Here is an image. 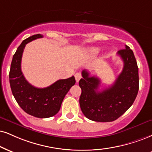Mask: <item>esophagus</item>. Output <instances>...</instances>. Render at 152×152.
Segmentation results:
<instances>
[{"mask_svg":"<svg viewBox=\"0 0 152 152\" xmlns=\"http://www.w3.org/2000/svg\"><path fill=\"white\" fill-rule=\"evenodd\" d=\"M75 80H76V82H78L80 81V80L82 78V75L80 72H77L75 73Z\"/></svg>","mask_w":152,"mask_h":152,"instance_id":"1","label":"esophagus"}]
</instances>
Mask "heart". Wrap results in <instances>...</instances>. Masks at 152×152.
Returning a JSON list of instances; mask_svg holds the SVG:
<instances>
[{"label":"heart","mask_w":152,"mask_h":152,"mask_svg":"<svg viewBox=\"0 0 152 152\" xmlns=\"http://www.w3.org/2000/svg\"><path fill=\"white\" fill-rule=\"evenodd\" d=\"M101 48L98 47H93L89 48L87 50V53L89 56H91V57H94L96 56L97 54H98L99 52H100Z\"/></svg>","instance_id":"1"}]
</instances>
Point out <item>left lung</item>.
Wrapping results in <instances>:
<instances>
[{"label":"left lung","instance_id":"left-lung-1","mask_svg":"<svg viewBox=\"0 0 152 152\" xmlns=\"http://www.w3.org/2000/svg\"><path fill=\"white\" fill-rule=\"evenodd\" d=\"M118 55L123 61V68L115 82L99 91L100 80L90 77L87 70L82 72L79 85L81 110L88 119L96 122L115 121L132 106L139 90V74L133 51L128 46Z\"/></svg>","mask_w":152,"mask_h":152}]
</instances>
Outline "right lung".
<instances>
[{
	"label": "right lung",
	"instance_id": "1",
	"mask_svg": "<svg viewBox=\"0 0 152 152\" xmlns=\"http://www.w3.org/2000/svg\"><path fill=\"white\" fill-rule=\"evenodd\" d=\"M35 34L22 42L13 56L9 73L12 93L19 106L29 115L40 118L52 117L61 108L63 99L75 84V77L59 80L46 88H37L26 80L21 70V61L26 44L34 39L42 38Z\"/></svg>",
	"mask_w": 152,
	"mask_h": 152
}]
</instances>
